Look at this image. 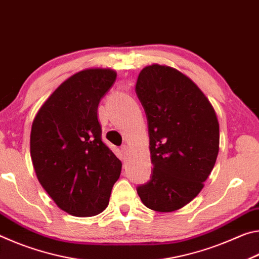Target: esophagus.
<instances>
[{
	"mask_svg": "<svg viewBox=\"0 0 259 259\" xmlns=\"http://www.w3.org/2000/svg\"><path fill=\"white\" fill-rule=\"evenodd\" d=\"M121 151H122V153H123V155L125 156V155H128V152H129V147L126 146V145H123L121 147Z\"/></svg>",
	"mask_w": 259,
	"mask_h": 259,
	"instance_id": "esophagus-1",
	"label": "esophagus"
}]
</instances>
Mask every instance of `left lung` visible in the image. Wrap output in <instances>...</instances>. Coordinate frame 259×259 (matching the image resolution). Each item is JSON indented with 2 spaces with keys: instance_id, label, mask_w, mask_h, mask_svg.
Listing matches in <instances>:
<instances>
[{
  "instance_id": "1",
  "label": "left lung",
  "mask_w": 259,
  "mask_h": 259,
  "mask_svg": "<svg viewBox=\"0 0 259 259\" xmlns=\"http://www.w3.org/2000/svg\"><path fill=\"white\" fill-rule=\"evenodd\" d=\"M136 94L147 117L153 164L137 193L147 208L175 211L199 194L216 163V113L191 78L163 65L143 68Z\"/></svg>"
}]
</instances>
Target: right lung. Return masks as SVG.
Listing matches in <instances>:
<instances>
[{
  "label": "right lung",
  "instance_id": "add662e5",
  "mask_svg": "<svg viewBox=\"0 0 259 259\" xmlns=\"http://www.w3.org/2000/svg\"><path fill=\"white\" fill-rule=\"evenodd\" d=\"M116 80L109 68L84 69L57 88L33 121L30 156L38 182L72 216L104 211L121 174L105 145L98 105Z\"/></svg>",
  "mask_w": 259,
  "mask_h": 259
}]
</instances>
